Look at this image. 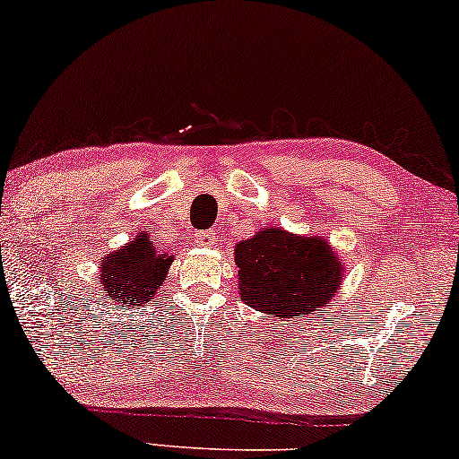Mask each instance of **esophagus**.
Masks as SVG:
<instances>
[{"label":"esophagus","mask_w":459,"mask_h":459,"mask_svg":"<svg viewBox=\"0 0 459 459\" xmlns=\"http://www.w3.org/2000/svg\"><path fill=\"white\" fill-rule=\"evenodd\" d=\"M216 238H218L216 230H202V232H197V235H195V241L204 245V247H212V245L216 243Z\"/></svg>","instance_id":"obj_1"}]
</instances>
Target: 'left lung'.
<instances>
[{"mask_svg": "<svg viewBox=\"0 0 459 459\" xmlns=\"http://www.w3.org/2000/svg\"><path fill=\"white\" fill-rule=\"evenodd\" d=\"M241 299L273 317L300 319L330 305L344 268L325 238L259 230L235 247Z\"/></svg>", "mask_w": 459, "mask_h": 459, "instance_id": "left-lung-1", "label": "left lung"}]
</instances>
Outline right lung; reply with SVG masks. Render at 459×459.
<instances>
[{
  "label": "right lung",
  "mask_w": 459,
  "mask_h": 459,
  "mask_svg": "<svg viewBox=\"0 0 459 459\" xmlns=\"http://www.w3.org/2000/svg\"><path fill=\"white\" fill-rule=\"evenodd\" d=\"M173 255L156 249L148 235H140L126 247L102 259L100 284L115 305L143 303L154 295L167 278Z\"/></svg>",
  "instance_id": "1"
}]
</instances>
